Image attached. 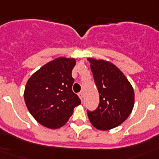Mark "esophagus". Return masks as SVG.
<instances>
[{
  "mask_svg": "<svg viewBox=\"0 0 159 159\" xmlns=\"http://www.w3.org/2000/svg\"><path fill=\"white\" fill-rule=\"evenodd\" d=\"M78 95H79V97H80V99L81 100H84V94H83V92H80V93L78 94Z\"/></svg>",
  "mask_w": 159,
  "mask_h": 159,
  "instance_id": "obj_1",
  "label": "esophagus"
}]
</instances>
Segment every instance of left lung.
I'll return each mask as SVG.
<instances>
[{"instance_id": "left-lung-1", "label": "left lung", "mask_w": 159, "mask_h": 159, "mask_svg": "<svg viewBox=\"0 0 159 159\" xmlns=\"http://www.w3.org/2000/svg\"><path fill=\"white\" fill-rule=\"evenodd\" d=\"M88 60L99 94V106L93 111H87L88 118L98 130H111L122 124L131 113L134 89L124 74L111 62Z\"/></svg>"}]
</instances>
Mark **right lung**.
<instances>
[{"instance_id":"1","label":"right lung","mask_w":159,"mask_h":159,"mask_svg":"<svg viewBox=\"0 0 159 159\" xmlns=\"http://www.w3.org/2000/svg\"><path fill=\"white\" fill-rule=\"evenodd\" d=\"M75 65V59L59 57L40 67L26 84L24 98L28 110L45 127H63L81 103L72 92Z\"/></svg>"}]
</instances>
